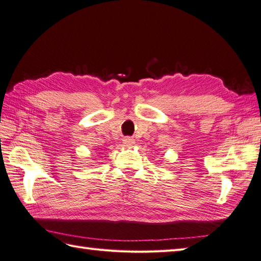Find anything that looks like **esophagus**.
Segmentation results:
<instances>
[{
  "label": "esophagus",
  "mask_w": 261,
  "mask_h": 261,
  "mask_svg": "<svg viewBox=\"0 0 261 261\" xmlns=\"http://www.w3.org/2000/svg\"><path fill=\"white\" fill-rule=\"evenodd\" d=\"M123 143H124V146H126V147H132L135 145V139H134V138L126 137L123 139Z\"/></svg>",
  "instance_id": "esophagus-1"
}]
</instances>
